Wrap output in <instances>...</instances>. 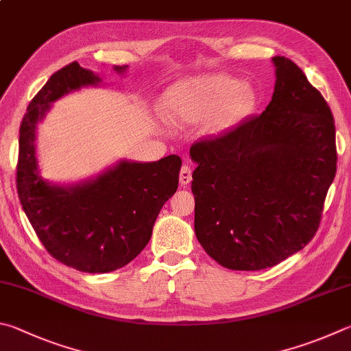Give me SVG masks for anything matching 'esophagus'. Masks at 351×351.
Segmentation results:
<instances>
[{
  "label": "esophagus",
  "instance_id": "1",
  "mask_svg": "<svg viewBox=\"0 0 351 351\" xmlns=\"http://www.w3.org/2000/svg\"><path fill=\"white\" fill-rule=\"evenodd\" d=\"M190 181H192V169H190L189 165H182L181 171H180V182H181V186L186 187L187 184H190Z\"/></svg>",
  "mask_w": 351,
  "mask_h": 351
}]
</instances>
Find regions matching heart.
<instances>
[{"label":"heart","mask_w":351,"mask_h":351,"mask_svg":"<svg viewBox=\"0 0 351 351\" xmlns=\"http://www.w3.org/2000/svg\"><path fill=\"white\" fill-rule=\"evenodd\" d=\"M254 107L252 87L226 75L195 76L178 81L162 99V114L171 123L210 119L208 130L221 133L244 119Z\"/></svg>","instance_id":"heart-1"}]
</instances>
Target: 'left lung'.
I'll list each match as a JSON object with an SVG mask.
<instances>
[{"instance_id":"obj_1","label":"left lung","mask_w":351,"mask_h":351,"mask_svg":"<svg viewBox=\"0 0 351 351\" xmlns=\"http://www.w3.org/2000/svg\"><path fill=\"white\" fill-rule=\"evenodd\" d=\"M265 110L190 147L195 233L230 270H263L304 248L336 175L333 114L285 56Z\"/></svg>"}]
</instances>
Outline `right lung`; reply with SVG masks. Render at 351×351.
<instances>
[{
    "instance_id": "add662e5",
    "label": "right lung",
    "mask_w": 351,
    "mask_h": 351,
    "mask_svg": "<svg viewBox=\"0 0 351 351\" xmlns=\"http://www.w3.org/2000/svg\"><path fill=\"white\" fill-rule=\"evenodd\" d=\"M113 69L123 75L127 66ZM101 81L76 61L50 76L21 121L16 165L18 196L43 245L60 263L86 273L118 270L143 252L162 206L176 192L181 170V158L170 155L155 162L123 159L67 186L43 180L36 124L56 99Z\"/></svg>"
}]
</instances>
